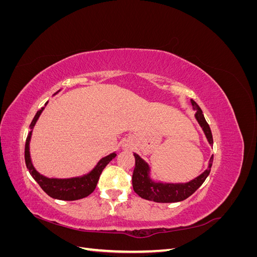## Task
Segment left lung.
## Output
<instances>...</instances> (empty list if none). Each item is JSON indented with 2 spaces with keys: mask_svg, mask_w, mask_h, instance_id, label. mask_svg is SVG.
<instances>
[{
  "mask_svg": "<svg viewBox=\"0 0 257 257\" xmlns=\"http://www.w3.org/2000/svg\"><path fill=\"white\" fill-rule=\"evenodd\" d=\"M191 103L194 109L196 110L195 118L198 121L199 125L203 127L204 133L208 139L210 145H213V138L211 130H210L209 124L207 123L203 111L199 106L191 99ZM135 157V168L132 177V183H133V189L136 194L147 200H152L155 203H177V201L184 200L190 197L192 194L195 192L199 186L203 184L206 178L209 176L210 170H211L213 155L210 158L209 166L205 172L199 175L197 178L193 179L190 182L186 183H161L154 182L151 180L149 172V165L139 157L138 154L134 153Z\"/></svg>",
  "mask_w": 257,
  "mask_h": 257,
  "instance_id": "1",
  "label": "left lung"
}]
</instances>
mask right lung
Instances as JSON below:
<instances>
[{
	"label": "right lung",
	"instance_id": "obj_1",
	"mask_svg": "<svg viewBox=\"0 0 257 257\" xmlns=\"http://www.w3.org/2000/svg\"><path fill=\"white\" fill-rule=\"evenodd\" d=\"M47 103L45 104V106L47 105ZM44 108L45 107H43L41 110H38L36 112L32 122H31V124H30L31 131L28 134L27 142H26V148H25V160H26L27 168L29 169L31 176L34 178V180L38 184H40L43 191L52 198L60 199V200H77V199H81V198L87 197L93 191L95 190L99 176H100V174H102L103 169L106 167L108 163L115 158L116 154L111 153L109 155H107V157L103 158L89 174L81 176V177H75V178H68V179H57V178H47V177L41 175L34 168V166L32 164V161H31L30 141H31V136H32V130L35 125L37 119L40 118V115H41L42 111L44 110Z\"/></svg>",
	"mask_w": 257,
	"mask_h": 257
}]
</instances>
